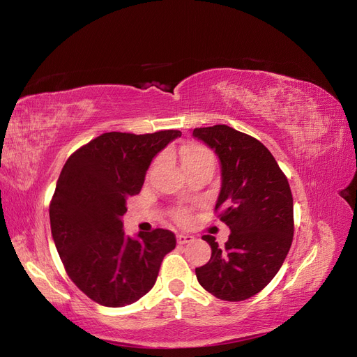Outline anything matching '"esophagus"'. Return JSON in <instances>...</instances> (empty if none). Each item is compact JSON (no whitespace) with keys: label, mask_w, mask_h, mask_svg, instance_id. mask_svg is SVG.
<instances>
[{"label":"esophagus","mask_w":357,"mask_h":357,"mask_svg":"<svg viewBox=\"0 0 357 357\" xmlns=\"http://www.w3.org/2000/svg\"><path fill=\"white\" fill-rule=\"evenodd\" d=\"M177 242H178V245L192 243V242H195V236L186 235V233H178V235H177Z\"/></svg>","instance_id":"obj_1"}]
</instances>
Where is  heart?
<instances>
[{"label":"heart","mask_w":357,"mask_h":357,"mask_svg":"<svg viewBox=\"0 0 357 357\" xmlns=\"http://www.w3.org/2000/svg\"><path fill=\"white\" fill-rule=\"evenodd\" d=\"M180 158H181V164H183L184 169L192 168V167L199 165V164H205V162H210V164L215 162V158H214L213 152L201 144H188V146L181 147ZM174 218L181 225L188 223L189 221L188 208H177V210L174 211Z\"/></svg>","instance_id":"b5f03b06"}]
</instances>
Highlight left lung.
<instances>
[{"label":"left lung","instance_id":"obj_1","mask_svg":"<svg viewBox=\"0 0 357 357\" xmlns=\"http://www.w3.org/2000/svg\"><path fill=\"white\" fill-rule=\"evenodd\" d=\"M221 162L215 213L230 229L223 248L204 235L211 258L195 268L201 287L225 301L260 292L279 272L294 236V205L287 176L257 139L227 126L195 128Z\"/></svg>","mask_w":357,"mask_h":357}]
</instances>
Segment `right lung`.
Instances as JSON below:
<instances>
[{
  "instance_id": "obj_1",
  "label": "right lung",
  "mask_w": 357,
  "mask_h": 357,
  "mask_svg": "<svg viewBox=\"0 0 357 357\" xmlns=\"http://www.w3.org/2000/svg\"><path fill=\"white\" fill-rule=\"evenodd\" d=\"M180 136L178 130L105 132L73 152L61 169L50 202L52 235L68 276L93 301L136 303L176 248V235L165 229L126 236L121 217L127 199L140 193L155 155Z\"/></svg>"
}]
</instances>
